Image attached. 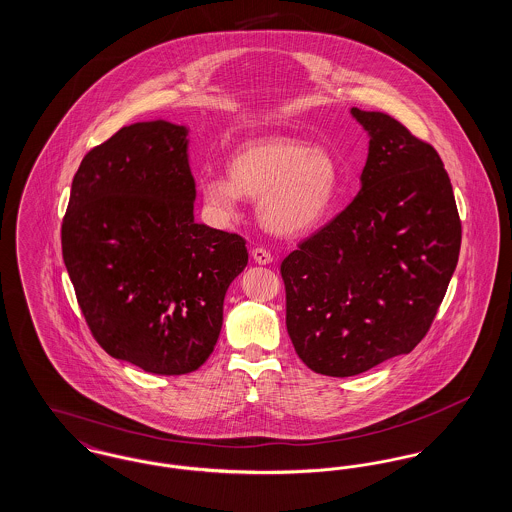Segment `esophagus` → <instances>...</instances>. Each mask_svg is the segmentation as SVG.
I'll return each instance as SVG.
<instances>
[{
	"label": "esophagus",
	"mask_w": 512,
	"mask_h": 512,
	"mask_svg": "<svg viewBox=\"0 0 512 512\" xmlns=\"http://www.w3.org/2000/svg\"><path fill=\"white\" fill-rule=\"evenodd\" d=\"M251 257H253V261L257 265H270L272 263V255H270V251H267L265 247H255L251 251Z\"/></svg>",
	"instance_id": "esophagus-1"
}]
</instances>
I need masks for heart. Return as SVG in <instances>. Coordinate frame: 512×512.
<instances>
[{
  "mask_svg": "<svg viewBox=\"0 0 512 512\" xmlns=\"http://www.w3.org/2000/svg\"><path fill=\"white\" fill-rule=\"evenodd\" d=\"M205 209L230 220L242 195L257 199V217L276 236H299L328 217L340 190V167L326 147L265 138L238 147L228 176L205 172L197 182Z\"/></svg>",
  "mask_w": 512,
  "mask_h": 512,
  "instance_id": "heart-1",
  "label": "heart"
}]
</instances>
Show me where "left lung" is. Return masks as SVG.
I'll return each mask as SVG.
<instances>
[{
	"label": "left lung",
	"mask_w": 512,
	"mask_h": 512,
	"mask_svg": "<svg viewBox=\"0 0 512 512\" xmlns=\"http://www.w3.org/2000/svg\"><path fill=\"white\" fill-rule=\"evenodd\" d=\"M349 113L368 134L361 190L280 267L295 353L336 378L413 351L461 251V220L438 151L386 113Z\"/></svg>",
	"instance_id": "obj_1"
}]
</instances>
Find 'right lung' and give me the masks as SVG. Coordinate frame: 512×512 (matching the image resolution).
I'll return each instance as SVG.
<instances>
[{
    "instance_id": "obj_1",
    "label": "right lung",
    "mask_w": 512,
    "mask_h": 512,
    "mask_svg": "<svg viewBox=\"0 0 512 512\" xmlns=\"http://www.w3.org/2000/svg\"><path fill=\"white\" fill-rule=\"evenodd\" d=\"M188 126L121 128L74 174L63 261L99 345L151 374L194 372L213 353L244 238L194 219Z\"/></svg>"
}]
</instances>
